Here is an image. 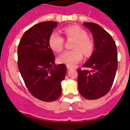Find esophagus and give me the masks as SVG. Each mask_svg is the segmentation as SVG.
I'll return each instance as SVG.
<instances>
[{
  "label": "esophagus",
  "instance_id": "1",
  "mask_svg": "<svg viewBox=\"0 0 130 130\" xmlns=\"http://www.w3.org/2000/svg\"><path fill=\"white\" fill-rule=\"evenodd\" d=\"M67 68H68V70H72V68H71V67H70V66H68V67H67Z\"/></svg>",
  "mask_w": 130,
  "mask_h": 130
}]
</instances>
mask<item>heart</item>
Instances as JSON below:
<instances>
[{"label":"heart","instance_id":"1","mask_svg":"<svg viewBox=\"0 0 130 130\" xmlns=\"http://www.w3.org/2000/svg\"><path fill=\"white\" fill-rule=\"evenodd\" d=\"M62 32L68 38H73L72 48L74 49L64 52L58 58L60 63L65 64L70 67H74L79 63L85 56H88L93 50V42L87 32L79 26L72 25L62 28ZM64 44V39L56 31L51 33L48 37V45L54 51L59 53L62 51Z\"/></svg>","mask_w":130,"mask_h":130}]
</instances>
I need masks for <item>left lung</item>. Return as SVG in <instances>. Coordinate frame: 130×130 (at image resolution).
I'll return each mask as SVG.
<instances>
[{
    "label": "left lung",
    "instance_id": "1",
    "mask_svg": "<svg viewBox=\"0 0 130 130\" xmlns=\"http://www.w3.org/2000/svg\"><path fill=\"white\" fill-rule=\"evenodd\" d=\"M93 36L95 50L84 67L78 69V88L88 100H96L108 93L114 81L118 68L117 47L109 32L98 24L84 22Z\"/></svg>",
    "mask_w": 130,
    "mask_h": 130
}]
</instances>
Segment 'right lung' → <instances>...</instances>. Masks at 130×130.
Instances as JSON below:
<instances>
[{"label":"right lung","instance_id":"1","mask_svg":"<svg viewBox=\"0 0 130 130\" xmlns=\"http://www.w3.org/2000/svg\"><path fill=\"white\" fill-rule=\"evenodd\" d=\"M55 21L35 24L24 32L18 46V68L28 90L44 102H53L62 93L61 82L67 67L55 65L48 37L57 26Z\"/></svg>","mask_w":130,"mask_h":130}]
</instances>
